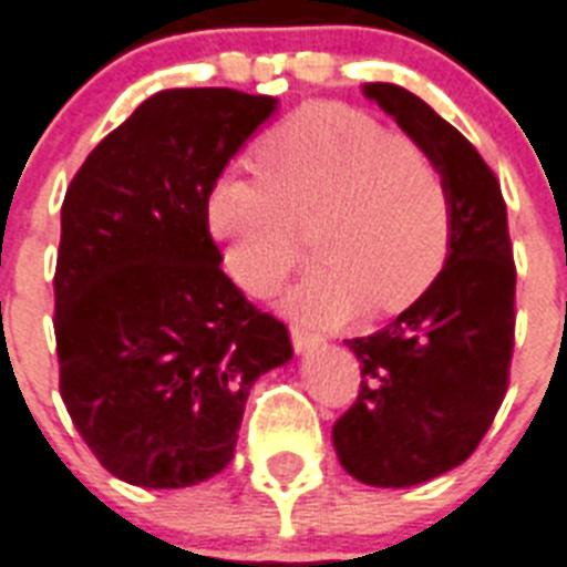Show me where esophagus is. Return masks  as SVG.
<instances>
[{
    "label": "esophagus",
    "instance_id": "1",
    "mask_svg": "<svg viewBox=\"0 0 567 567\" xmlns=\"http://www.w3.org/2000/svg\"><path fill=\"white\" fill-rule=\"evenodd\" d=\"M289 336H292V348H295V353H298V357H303V353H310L312 348H318V336L307 333L303 327L295 324L292 330H289Z\"/></svg>",
    "mask_w": 567,
    "mask_h": 567
}]
</instances>
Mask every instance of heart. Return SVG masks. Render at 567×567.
<instances>
[{"mask_svg":"<svg viewBox=\"0 0 567 567\" xmlns=\"http://www.w3.org/2000/svg\"><path fill=\"white\" fill-rule=\"evenodd\" d=\"M257 179L226 173L205 199L223 269L249 295L272 292L303 255L321 264L284 298L316 330L368 307L405 310L432 287L452 243V196L414 138L344 104H307L255 147Z\"/></svg>","mask_w":567,"mask_h":567,"instance_id":"1","label":"heart"}]
</instances>
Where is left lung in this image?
Listing matches in <instances>:
<instances>
[{
  "label": "left lung",
  "mask_w": 567,
  "mask_h": 567,
  "mask_svg": "<svg viewBox=\"0 0 567 567\" xmlns=\"http://www.w3.org/2000/svg\"><path fill=\"white\" fill-rule=\"evenodd\" d=\"M362 95L429 150L452 196L437 280L391 324L348 341L364 379L333 425L336 455L362 484L396 489L461 466L493 423L513 357L516 266L502 188L478 150L409 89L364 83Z\"/></svg>",
  "instance_id": "left-lung-1"
}]
</instances>
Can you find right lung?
<instances>
[{"label": "right lung", "mask_w": 567, "mask_h": 567, "mask_svg": "<svg viewBox=\"0 0 567 567\" xmlns=\"http://www.w3.org/2000/svg\"><path fill=\"white\" fill-rule=\"evenodd\" d=\"M278 97L165 89L97 144L60 210V394L106 472L182 489L228 466L287 327L219 269L205 199Z\"/></svg>", "instance_id": "right-lung-1"}]
</instances>
